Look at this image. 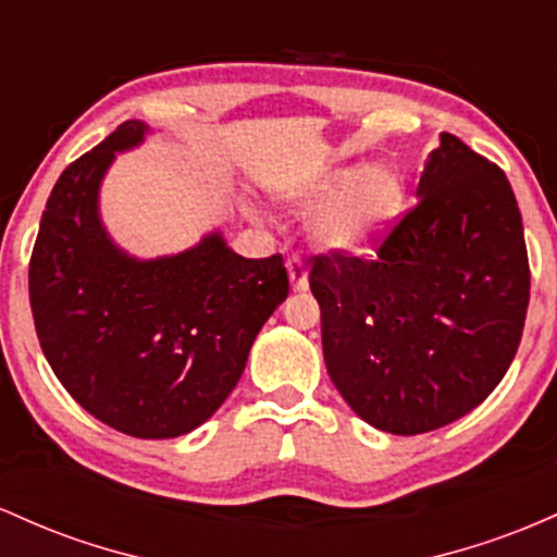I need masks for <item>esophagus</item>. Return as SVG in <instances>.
<instances>
[{"instance_id": "obj_1", "label": "esophagus", "mask_w": 557, "mask_h": 557, "mask_svg": "<svg viewBox=\"0 0 557 557\" xmlns=\"http://www.w3.org/2000/svg\"><path fill=\"white\" fill-rule=\"evenodd\" d=\"M286 271H289V281H292V289L295 292H308L310 281H308V268H305V262L297 258V255H292L289 260H286Z\"/></svg>"}]
</instances>
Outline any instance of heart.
<instances>
[{"label":"heart","mask_w":557,"mask_h":557,"mask_svg":"<svg viewBox=\"0 0 557 557\" xmlns=\"http://www.w3.org/2000/svg\"><path fill=\"white\" fill-rule=\"evenodd\" d=\"M278 199L295 212L315 210L308 236L318 249L360 252L397 215L403 191L386 168L345 165L284 186Z\"/></svg>","instance_id":"obj_1"}]
</instances>
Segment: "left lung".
Returning <instances> with one entry per match:
<instances>
[{"mask_svg":"<svg viewBox=\"0 0 557 557\" xmlns=\"http://www.w3.org/2000/svg\"><path fill=\"white\" fill-rule=\"evenodd\" d=\"M418 205L376 260H312L329 376L362 421L399 436L471 413L516 358L529 308L521 212L497 165L442 134Z\"/></svg>","mask_w":557,"mask_h":557,"instance_id":"left-lung-1","label":"left lung"}]
</instances>
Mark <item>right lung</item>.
<instances>
[{
  "mask_svg": "<svg viewBox=\"0 0 557 557\" xmlns=\"http://www.w3.org/2000/svg\"><path fill=\"white\" fill-rule=\"evenodd\" d=\"M149 126L126 121L62 171L28 268L44 358L84 410L139 440L202 426L245 371L262 323L289 295L281 255L249 260L221 231L178 255L117 247L99 189Z\"/></svg>",
  "mask_w": 557,
  "mask_h": 557,
  "instance_id": "add662e5",
  "label": "right lung"
}]
</instances>
